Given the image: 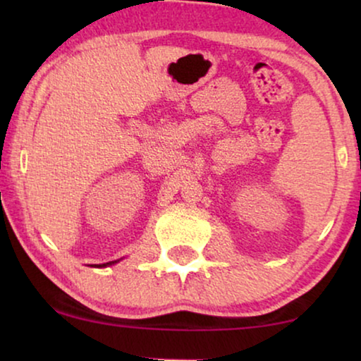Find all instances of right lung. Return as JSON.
I'll return each mask as SVG.
<instances>
[{"label": "right lung", "mask_w": 361, "mask_h": 361, "mask_svg": "<svg viewBox=\"0 0 361 361\" xmlns=\"http://www.w3.org/2000/svg\"><path fill=\"white\" fill-rule=\"evenodd\" d=\"M116 263V261H110V263H105V264H100V266H98V268H102V266H110V264H115Z\"/></svg>", "instance_id": "obj_1"}]
</instances>
